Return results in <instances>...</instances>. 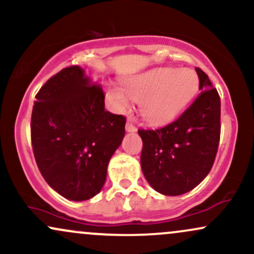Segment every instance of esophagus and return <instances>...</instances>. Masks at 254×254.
<instances>
[{"mask_svg":"<svg viewBox=\"0 0 254 254\" xmlns=\"http://www.w3.org/2000/svg\"><path fill=\"white\" fill-rule=\"evenodd\" d=\"M125 130L129 131V132H135L137 130V127L133 125V123L131 121H127V124H125Z\"/></svg>","mask_w":254,"mask_h":254,"instance_id":"esophagus-1","label":"esophagus"}]
</instances>
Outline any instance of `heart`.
I'll return each instance as SVG.
<instances>
[{"mask_svg":"<svg viewBox=\"0 0 254 254\" xmlns=\"http://www.w3.org/2000/svg\"><path fill=\"white\" fill-rule=\"evenodd\" d=\"M197 84L191 69L161 67L129 79L124 90L110 87L109 96L117 108L123 109L127 105V94L139 102V112L146 122L162 124L180 115L196 92Z\"/></svg>","mask_w":254,"mask_h":254,"instance_id":"b5f03b06","label":"heart"}]
</instances>
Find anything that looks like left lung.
<instances>
[{
  "label": "left lung",
  "mask_w": 254,
  "mask_h": 254,
  "mask_svg": "<svg viewBox=\"0 0 254 254\" xmlns=\"http://www.w3.org/2000/svg\"><path fill=\"white\" fill-rule=\"evenodd\" d=\"M200 94L173 123L156 130L139 129L140 166L158 193L176 196L191 190L208 175L220 140L221 103L208 75L196 67Z\"/></svg>",
  "instance_id": "8db88e82"
}]
</instances>
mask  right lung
Instances as JSON below:
<instances>
[{
    "mask_svg": "<svg viewBox=\"0 0 254 254\" xmlns=\"http://www.w3.org/2000/svg\"><path fill=\"white\" fill-rule=\"evenodd\" d=\"M35 98L30 137L40 173L68 200L93 197L105 183L127 118L106 111L102 86L79 66L51 77Z\"/></svg>",
    "mask_w": 254,
    "mask_h": 254,
    "instance_id": "add662e5",
    "label": "right lung"
}]
</instances>
